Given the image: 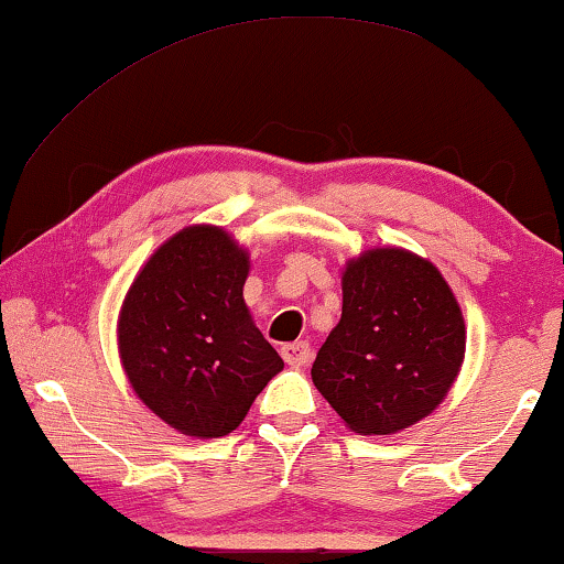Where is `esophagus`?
I'll return each mask as SVG.
<instances>
[{
    "instance_id": "esophagus-1",
    "label": "esophagus",
    "mask_w": 564,
    "mask_h": 564,
    "mask_svg": "<svg viewBox=\"0 0 564 564\" xmlns=\"http://www.w3.org/2000/svg\"><path fill=\"white\" fill-rule=\"evenodd\" d=\"M282 357L292 367H305L307 361L313 359V349H311V344H305V341H292V344L282 346Z\"/></svg>"
}]
</instances>
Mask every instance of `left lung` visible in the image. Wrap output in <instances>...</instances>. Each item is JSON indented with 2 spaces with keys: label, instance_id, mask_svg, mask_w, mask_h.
<instances>
[{
  "label": "left lung",
  "instance_id": "1",
  "mask_svg": "<svg viewBox=\"0 0 564 564\" xmlns=\"http://www.w3.org/2000/svg\"><path fill=\"white\" fill-rule=\"evenodd\" d=\"M341 321L313 382L361 436L398 434L446 398L465 359V318L442 272L405 249H372L341 276Z\"/></svg>",
  "mask_w": 564,
  "mask_h": 564
}]
</instances>
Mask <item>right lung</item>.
<instances>
[{"label": "right lung", "mask_w": 564, "mask_h": 564, "mask_svg": "<svg viewBox=\"0 0 564 564\" xmlns=\"http://www.w3.org/2000/svg\"><path fill=\"white\" fill-rule=\"evenodd\" d=\"M249 251L218 226L161 243L130 284L118 346L135 395L180 434L238 429L284 361L243 303Z\"/></svg>", "instance_id": "right-lung-1"}]
</instances>
